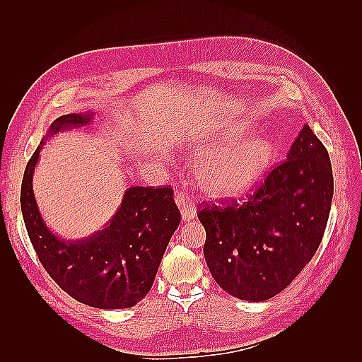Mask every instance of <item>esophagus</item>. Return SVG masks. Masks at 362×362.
<instances>
[{
    "mask_svg": "<svg viewBox=\"0 0 362 362\" xmlns=\"http://www.w3.org/2000/svg\"><path fill=\"white\" fill-rule=\"evenodd\" d=\"M175 204L179 205L183 221L196 219V216H197L196 204L193 202V199H191L187 193H182V191H179V193L175 194Z\"/></svg>",
    "mask_w": 362,
    "mask_h": 362,
    "instance_id": "esophagus-1",
    "label": "esophagus"
}]
</instances>
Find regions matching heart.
Here are the masks:
<instances>
[{
	"mask_svg": "<svg viewBox=\"0 0 362 362\" xmlns=\"http://www.w3.org/2000/svg\"><path fill=\"white\" fill-rule=\"evenodd\" d=\"M250 129L232 124L199 136L194 179L204 194L224 199L243 194L261 179L275 157L276 146L271 136L258 135L247 141Z\"/></svg>",
	"mask_w": 362,
	"mask_h": 362,
	"instance_id": "b5f03b06",
	"label": "heart"
}]
</instances>
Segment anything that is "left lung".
Masks as SVG:
<instances>
[{
	"label": "left lung",
	"mask_w": 362,
	"mask_h": 362,
	"mask_svg": "<svg viewBox=\"0 0 362 362\" xmlns=\"http://www.w3.org/2000/svg\"><path fill=\"white\" fill-rule=\"evenodd\" d=\"M245 201L202 204L204 255L230 296L264 302L310 263L324 236L333 199L329 156L308 124L286 160Z\"/></svg>",
	"instance_id": "left-lung-1"
}]
</instances>
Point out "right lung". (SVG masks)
I'll use <instances>...</instances> for the list:
<instances>
[{"label":"right lung","instance_id":"add662e5","mask_svg":"<svg viewBox=\"0 0 362 362\" xmlns=\"http://www.w3.org/2000/svg\"><path fill=\"white\" fill-rule=\"evenodd\" d=\"M93 118V112H83L52 121L26 165L20 194L21 213L38 259L68 296L93 308H132L152 288L168 243L180 224L173 189L127 188L107 226L78 241H65L51 232L33 189L45 140L87 126Z\"/></svg>","mask_w":362,"mask_h":362}]
</instances>
